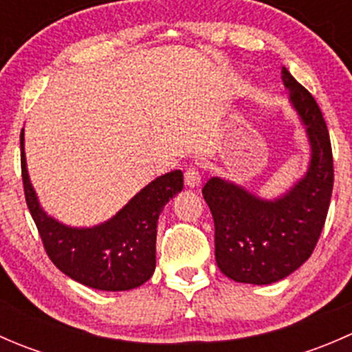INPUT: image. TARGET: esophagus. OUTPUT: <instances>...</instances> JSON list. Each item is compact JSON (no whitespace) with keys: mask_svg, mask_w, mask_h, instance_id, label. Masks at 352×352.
Instances as JSON below:
<instances>
[{"mask_svg":"<svg viewBox=\"0 0 352 352\" xmlns=\"http://www.w3.org/2000/svg\"><path fill=\"white\" fill-rule=\"evenodd\" d=\"M184 177H186V186L189 187V189H196V187L201 186V173H199V170L194 168V166H189V168L186 170V173H184Z\"/></svg>","mask_w":352,"mask_h":352,"instance_id":"34e87169","label":"esophagus"}]
</instances>
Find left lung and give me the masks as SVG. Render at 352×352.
Wrapping results in <instances>:
<instances>
[{
    "mask_svg": "<svg viewBox=\"0 0 352 352\" xmlns=\"http://www.w3.org/2000/svg\"><path fill=\"white\" fill-rule=\"evenodd\" d=\"M281 78L310 146L303 177L272 199L218 175L209 177L202 187L214 219L216 264L223 274L245 285L278 283L308 261L332 196V148L320 109L285 66Z\"/></svg>",
    "mask_w": 352,
    "mask_h": 352,
    "instance_id": "1",
    "label": "left lung"
}]
</instances>
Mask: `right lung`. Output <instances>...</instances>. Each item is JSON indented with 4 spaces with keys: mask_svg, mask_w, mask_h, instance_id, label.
I'll return each mask as SVG.
<instances>
[{
    "mask_svg": "<svg viewBox=\"0 0 352 352\" xmlns=\"http://www.w3.org/2000/svg\"><path fill=\"white\" fill-rule=\"evenodd\" d=\"M22 146V177L27 206L45 252L67 278L100 291H129L144 285L156 267V226L166 202L184 189L180 170L156 177L107 221L69 226L47 214L30 182Z\"/></svg>",
    "mask_w": 352,
    "mask_h": 352,
    "instance_id": "1",
    "label": "right lung"
}]
</instances>
